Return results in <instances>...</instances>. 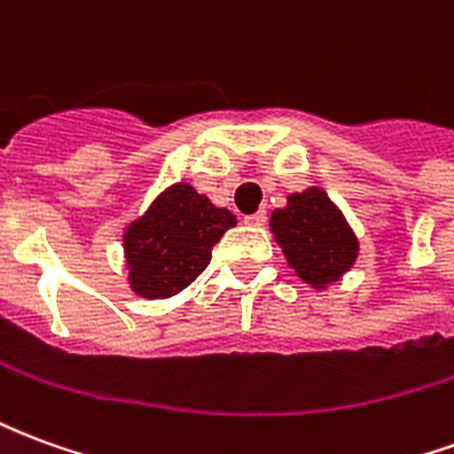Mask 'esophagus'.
<instances>
[{
  "instance_id": "1",
  "label": "esophagus",
  "mask_w": 454,
  "mask_h": 454,
  "mask_svg": "<svg viewBox=\"0 0 454 454\" xmlns=\"http://www.w3.org/2000/svg\"><path fill=\"white\" fill-rule=\"evenodd\" d=\"M243 221H246L247 226H265L267 211H265V208H260V211H255V214H250V216H243Z\"/></svg>"
}]
</instances>
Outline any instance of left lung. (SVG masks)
Segmentation results:
<instances>
[{
	"label": "left lung",
	"mask_w": 454,
	"mask_h": 454,
	"mask_svg": "<svg viewBox=\"0 0 454 454\" xmlns=\"http://www.w3.org/2000/svg\"><path fill=\"white\" fill-rule=\"evenodd\" d=\"M270 226L286 262L306 285L324 289L338 282L357 257V238L324 189H306L277 208Z\"/></svg>",
	"instance_id": "8db88e82"
}]
</instances>
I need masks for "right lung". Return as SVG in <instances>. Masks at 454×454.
<instances>
[{
  "instance_id": "1",
  "label": "right lung",
  "mask_w": 454,
  "mask_h": 454,
  "mask_svg": "<svg viewBox=\"0 0 454 454\" xmlns=\"http://www.w3.org/2000/svg\"><path fill=\"white\" fill-rule=\"evenodd\" d=\"M236 216L218 208L187 182L165 189L145 216L123 233L130 289L145 299H168L207 270L211 247Z\"/></svg>"
}]
</instances>
